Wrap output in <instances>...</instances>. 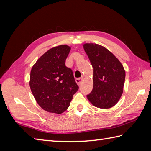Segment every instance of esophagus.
<instances>
[{
    "label": "esophagus",
    "instance_id": "1",
    "mask_svg": "<svg viewBox=\"0 0 151 151\" xmlns=\"http://www.w3.org/2000/svg\"><path fill=\"white\" fill-rule=\"evenodd\" d=\"M75 81H76V84H77L78 86H80V85H81V84L82 81V78H76Z\"/></svg>",
    "mask_w": 151,
    "mask_h": 151
}]
</instances>
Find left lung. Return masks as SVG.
I'll list each match as a JSON object with an SVG mask.
<instances>
[{
  "instance_id": "1",
  "label": "left lung",
  "mask_w": 151,
  "mask_h": 151,
  "mask_svg": "<svg viewBox=\"0 0 151 151\" xmlns=\"http://www.w3.org/2000/svg\"><path fill=\"white\" fill-rule=\"evenodd\" d=\"M83 47L93 67V88L87 95L88 99L99 108L114 106L123 93L125 70L123 65L103 46L84 43Z\"/></svg>"
}]
</instances>
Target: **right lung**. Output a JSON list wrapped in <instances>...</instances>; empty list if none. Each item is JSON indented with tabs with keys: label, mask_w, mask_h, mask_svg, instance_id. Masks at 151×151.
I'll list each match as a JSON object with an SVG mask.
<instances>
[{
	"label": "right lung",
	"mask_w": 151,
	"mask_h": 151,
	"mask_svg": "<svg viewBox=\"0 0 151 151\" xmlns=\"http://www.w3.org/2000/svg\"><path fill=\"white\" fill-rule=\"evenodd\" d=\"M70 47L51 48L32 67L30 88L37 103L47 112L62 114L70 105L78 86L72 70L65 66Z\"/></svg>",
	"instance_id": "obj_1"
}]
</instances>
